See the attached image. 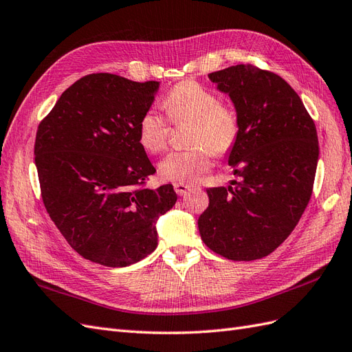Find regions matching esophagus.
<instances>
[{
	"label": "esophagus",
	"mask_w": 352,
	"mask_h": 352,
	"mask_svg": "<svg viewBox=\"0 0 352 352\" xmlns=\"http://www.w3.org/2000/svg\"><path fill=\"white\" fill-rule=\"evenodd\" d=\"M173 186H175V190H176L177 195H185V194L188 192V190L190 189V186L184 185V184H175Z\"/></svg>",
	"instance_id": "esophagus-1"
}]
</instances>
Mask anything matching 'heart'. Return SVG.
<instances>
[{
    "label": "heart",
    "mask_w": 352,
    "mask_h": 352,
    "mask_svg": "<svg viewBox=\"0 0 352 352\" xmlns=\"http://www.w3.org/2000/svg\"><path fill=\"white\" fill-rule=\"evenodd\" d=\"M164 107L175 123H190L188 150L167 154L158 173L175 184L192 185L210 167V153L223 155L235 145L239 133L238 116L220 104L214 92L197 82H182L167 94ZM168 122L157 109H148L138 122V141L146 153H162L167 144Z\"/></svg>",
    "instance_id": "obj_1"
}]
</instances>
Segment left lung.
Instances as JSON below:
<instances>
[{
	"label": "left lung",
	"instance_id": "left-lung-1",
	"mask_svg": "<svg viewBox=\"0 0 352 352\" xmlns=\"http://www.w3.org/2000/svg\"><path fill=\"white\" fill-rule=\"evenodd\" d=\"M208 79L235 105L239 133L228 163L239 182L207 189L199 235L229 260H258L291 235L310 201L318 162L316 126L291 85L272 72L238 65Z\"/></svg>",
	"mask_w": 352,
	"mask_h": 352
}]
</instances>
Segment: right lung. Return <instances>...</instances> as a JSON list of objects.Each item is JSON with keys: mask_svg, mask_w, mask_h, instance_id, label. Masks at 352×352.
<instances>
[{"mask_svg": "<svg viewBox=\"0 0 352 352\" xmlns=\"http://www.w3.org/2000/svg\"><path fill=\"white\" fill-rule=\"evenodd\" d=\"M160 82L83 76L38 126L35 164L51 220L83 258L126 267L157 248L155 223L175 206L172 185L144 188L155 168L138 122Z\"/></svg>", "mask_w": 352, "mask_h": 352, "instance_id": "right-lung-1", "label": "right lung"}]
</instances>
